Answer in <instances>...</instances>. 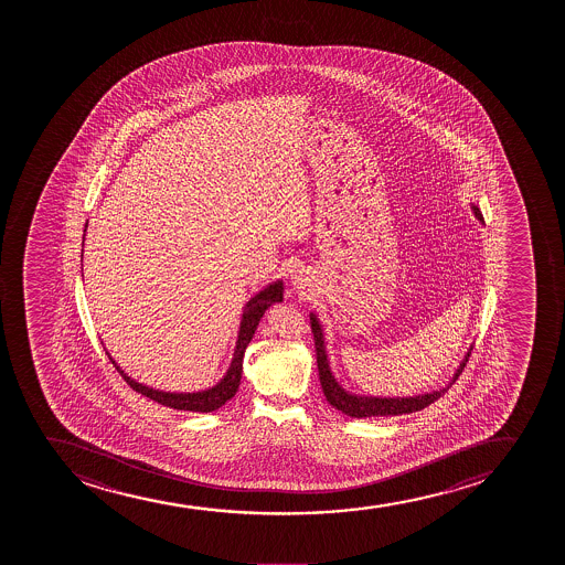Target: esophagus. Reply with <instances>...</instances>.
<instances>
[{
	"mask_svg": "<svg viewBox=\"0 0 565 565\" xmlns=\"http://www.w3.org/2000/svg\"><path fill=\"white\" fill-rule=\"evenodd\" d=\"M294 285H303V279H301V275H294Z\"/></svg>",
	"mask_w": 565,
	"mask_h": 565,
	"instance_id": "obj_1",
	"label": "esophagus"
}]
</instances>
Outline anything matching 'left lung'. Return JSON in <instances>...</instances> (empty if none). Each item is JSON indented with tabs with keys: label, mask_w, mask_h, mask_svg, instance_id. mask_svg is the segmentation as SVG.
I'll return each mask as SVG.
<instances>
[{
	"label": "left lung",
	"mask_w": 565,
	"mask_h": 565,
	"mask_svg": "<svg viewBox=\"0 0 565 565\" xmlns=\"http://www.w3.org/2000/svg\"><path fill=\"white\" fill-rule=\"evenodd\" d=\"M473 211L475 216L482 221L479 209L473 207ZM311 331L312 338H315V349H317L318 376H320L322 392H324L326 399L330 402V405H333L335 409L341 411L347 416L367 418V416L409 415V413L428 407L429 403L439 399L448 390L447 386V388L416 397H363L349 394L339 386L338 381L331 375L330 363H328V356H326L324 338H322V330H320V324H318L315 315H311ZM469 354L471 352H467L466 360L460 363V370L456 371L452 383L461 375V371H463L467 360H469Z\"/></svg>",
	"instance_id": "obj_1"
}]
</instances>
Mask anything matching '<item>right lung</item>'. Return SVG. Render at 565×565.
Segmentation results:
<instances>
[{"mask_svg": "<svg viewBox=\"0 0 565 565\" xmlns=\"http://www.w3.org/2000/svg\"><path fill=\"white\" fill-rule=\"evenodd\" d=\"M282 282H275V285L267 286L266 290L256 294L250 301H248L243 318H241L239 335H237V344H235L234 360L227 370L226 375L222 379L221 383L213 386V388L205 390V392H195V394H169V392H158V390L149 388L143 384L136 383L134 379L126 375L120 367H118L115 360L109 356L113 365L117 367L118 373L122 375L124 381L128 383L130 388L139 392L141 396H147L152 402L162 403L166 407L177 411H194V413H211V411L221 409L222 405L235 396V392L239 388L241 373H243V356H245V349L253 339L254 331L258 328L259 318L264 317L267 307L273 303L282 301Z\"/></svg>", "mask_w": 565, "mask_h": 565, "instance_id": "add662e5", "label": "right lung"}]
</instances>
